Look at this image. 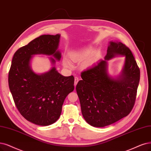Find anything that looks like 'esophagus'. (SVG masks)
Returning a JSON list of instances; mask_svg holds the SVG:
<instances>
[{
	"instance_id": "34e87169",
	"label": "esophagus",
	"mask_w": 151,
	"mask_h": 151,
	"mask_svg": "<svg viewBox=\"0 0 151 151\" xmlns=\"http://www.w3.org/2000/svg\"><path fill=\"white\" fill-rule=\"evenodd\" d=\"M78 81H79V79H78V77H75V86H76V85H77V83H78Z\"/></svg>"
}]
</instances>
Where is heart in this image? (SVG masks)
I'll return each instance as SVG.
<instances>
[{
  "mask_svg": "<svg viewBox=\"0 0 151 151\" xmlns=\"http://www.w3.org/2000/svg\"><path fill=\"white\" fill-rule=\"evenodd\" d=\"M94 52V50L93 47H87L78 51L70 53L69 58L71 61L73 63H79L83 61L81 65L82 68L87 70L93 67L98 61V56L96 54H93ZM63 65L67 68L71 66L69 60L66 57L63 59Z\"/></svg>",
  "mask_w": 151,
  "mask_h": 151,
  "instance_id": "heart-1",
  "label": "heart"
}]
</instances>
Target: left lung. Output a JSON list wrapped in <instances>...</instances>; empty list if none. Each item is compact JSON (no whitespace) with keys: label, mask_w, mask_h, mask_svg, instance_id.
Listing matches in <instances>:
<instances>
[{"label":"left lung","mask_w":151,"mask_h":151,"mask_svg":"<svg viewBox=\"0 0 151 151\" xmlns=\"http://www.w3.org/2000/svg\"><path fill=\"white\" fill-rule=\"evenodd\" d=\"M125 57L120 74L113 77L107 70V61ZM76 86L82 115L96 127L112 124L130 113L136 98L140 70L129 48L118 42H109L104 60L81 73Z\"/></svg>","instance_id":"1"}]
</instances>
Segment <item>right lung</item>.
<instances>
[{
	"mask_svg": "<svg viewBox=\"0 0 151 151\" xmlns=\"http://www.w3.org/2000/svg\"><path fill=\"white\" fill-rule=\"evenodd\" d=\"M60 35H43L20 48L13 57L9 73V86L20 113L32 123L46 126L57 121L68 94L74 90L73 76H64L56 69V60L61 53L58 48ZM51 55L52 65L47 72L32 71L33 55Z\"/></svg>",
	"mask_w": 151,
	"mask_h": 151,
	"instance_id": "obj_1",
	"label": "right lung"
}]
</instances>
